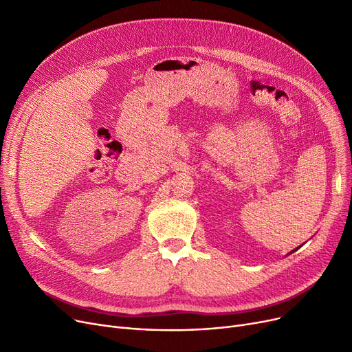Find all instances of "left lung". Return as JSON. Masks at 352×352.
Masks as SVG:
<instances>
[{"label": "left lung", "instance_id": "obj_1", "mask_svg": "<svg viewBox=\"0 0 352 352\" xmlns=\"http://www.w3.org/2000/svg\"><path fill=\"white\" fill-rule=\"evenodd\" d=\"M297 250H298V248H295V250H292V251H291V252H294V251H297ZM291 252H289V254H291Z\"/></svg>", "mask_w": 352, "mask_h": 352}]
</instances>
